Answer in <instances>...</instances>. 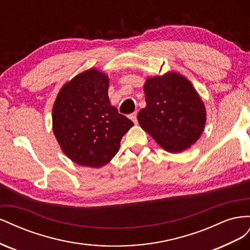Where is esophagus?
I'll return each mask as SVG.
<instances>
[{
	"label": "esophagus",
	"instance_id": "1",
	"mask_svg": "<svg viewBox=\"0 0 250 250\" xmlns=\"http://www.w3.org/2000/svg\"><path fill=\"white\" fill-rule=\"evenodd\" d=\"M129 119L132 121V122L134 124L138 123V119H137V113H131V115H129Z\"/></svg>",
	"mask_w": 250,
	"mask_h": 250
}]
</instances>
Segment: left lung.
I'll list each match as a JSON object with an SVG mask.
<instances>
[{
  "instance_id": "obj_1",
  "label": "left lung",
  "mask_w": 250,
  "mask_h": 250,
  "mask_svg": "<svg viewBox=\"0 0 250 250\" xmlns=\"http://www.w3.org/2000/svg\"><path fill=\"white\" fill-rule=\"evenodd\" d=\"M141 127L166 151L183 152L196 143L207 122L204 103L190 80L176 72L147 78Z\"/></svg>"
}]
</instances>
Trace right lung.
<instances>
[{
  "label": "right lung",
  "instance_id": "1",
  "mask_svg": "<svg viewBox=\"0 0 250 250\" xmlns=\"http://www.w3.org/2000/svg\"><path fill=\"white\" fill-rule=\"evenodd\" d=\"M109 79L92 67L67 81L53 105V132L63 153L79 166L101 168L133 126L108 99Z\"/></svg>",
  "mask_w": 250,
  "mask_h": 250
}]
</instances>
